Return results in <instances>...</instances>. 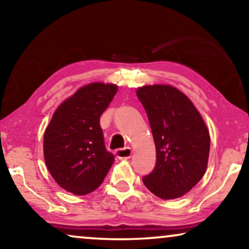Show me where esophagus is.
Instances as JSON below:
<instances>
[{
    "mask_svg": "<svg viewBox=\"0 0 249 249\" xmlns=\"http://www.w3.org/2000/svg\"><path fill=\"white\" fill-rule=\"evenodd\" d=\"M132 155V149L130 147L125 148H120L118 151H115V156L120 160H128L130 159Z\"/></svg>",
    "mask_w": 249,
    "mask_h": 249,
    "instance_id": "esophagus-1",
    "label": "esophagus"
}]
</instances>
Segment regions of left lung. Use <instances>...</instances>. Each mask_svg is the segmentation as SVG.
Returning a JSON list of instances; mask_svg holds the SVG:
<instances>
[{"label":"left lung","mask_w":249,"mask_h":249,"mask_svg":"<svg viewBox=\"0 0 249 249\" xmlns=\"http://www.w3.org/2000/svg\"><path fill=\"white\" fill-rule=\"evenodd\" d=\"M136 94L147 113L156 147L155 169L142 182L159 198H179L205 175L209 129L189 97L171 85H146Z\"/></svg>","instance_id":"obj_1"}]
</instances>
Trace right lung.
I'll return each instance as SVG.
<instances>
[{"instance_id":"add662e5","label":"right lung","mask_w":249,"mask_h":249,"mask_svg":"<svg viewBox=\"0 0 249 249\" xmlns=\"http://www.w3.org/2000/svg\"><path fill=\"white\" fill-rule=\"evenodd\" d=\"M118 90L90 83L61 103L44 132V160L61 188L83 196L103 182L114 161L104 146L100 117Z\"/></svg>"}]
</instances>
